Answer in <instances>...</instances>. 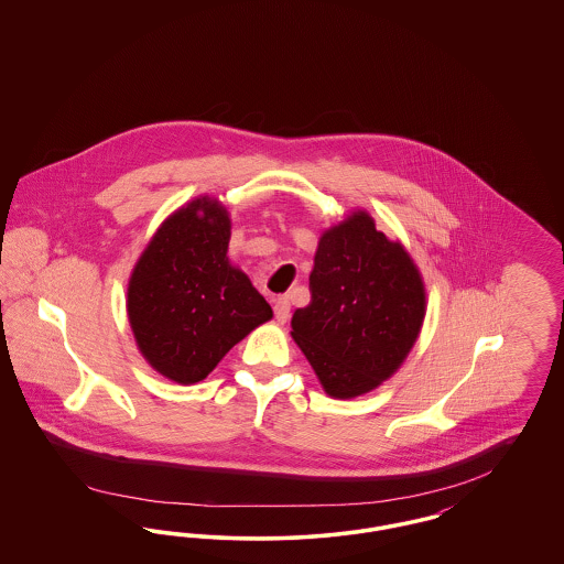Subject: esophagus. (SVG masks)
Returning <instances> with one entry per match:
<instances>
[{"label":"esophagus","mask_w":564,"mask_h":564,"mask_svg":"<svg viewBox=\"0 0 564 564\" xmlns=\"http://www.w3.org/2000/svg\"><path fill=\"white\" fill-rule=\"evenodd\" d=\"M290 300L285 297V295H281V297H276L274 300V317H276V322L279 323H288L290 319Z\"/></svg>","instance_id":"esophagus-1"}]
</instances>
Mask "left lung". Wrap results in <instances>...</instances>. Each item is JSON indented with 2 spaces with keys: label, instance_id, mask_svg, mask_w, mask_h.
<instances>
[{
  "label": "left lung",
  "instance_id": "obj_1",
  "mask_svg": "<svg viewBox=\"0 0 564 564\" xmlns=\"http://www.w3.org/2000/svg\"><path fill=\"white\" fill-rule=\"evenodd\" d=\"M311 304L292 336L327 395L350 400L395 375L425 319V285L400 241L352 212L325 230L308 279Z\"/></svg>",
  "mask_w": 564,
  "mask_h": 564
}]
</instances>
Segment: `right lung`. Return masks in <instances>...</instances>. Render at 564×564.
Returning a JSON list of instances; mask_svg holds the SVG:
<instances>
[{
  "label": "right lung",
  "instance_id": "1",
  "mask_svg": "<svg viewBox=\"0 0 564 564\" xmlns=\"http://www.w3.org/2000/svg\"><path fill=\"white\" fill-rule=\"evenodd\" d=\"M230 217L200 196L162 221L134 264L127 311L137 347L162 376L194 384L272 308L228 260Z\"/></svg>",
  "mask_w": 564,
  "mask_h": 564
}]
</instances>
